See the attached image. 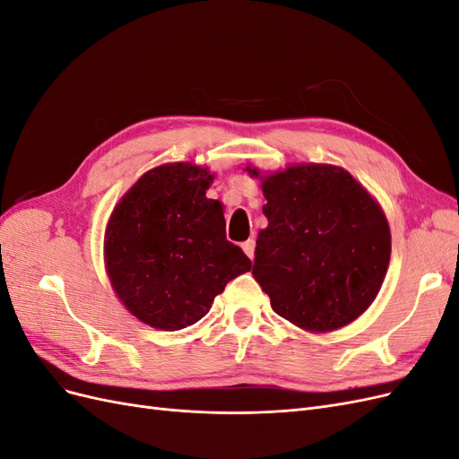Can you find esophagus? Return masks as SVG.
I'll return each instance as SVG.
<instances>
[{"label": "esophagus", "instance_id": "1", "mask_svg": "<svg viewBox=\"0 0 459 459\" xmlns=\"http://www.w3.org/2000/svg\"><path fill=\"white\" fill-rule=\"evenodd\" d=\"M241 248L245 251V255L248 256V258H255V239H247L243 245H241Z\"/></svg>", "mask_w": 459, "mask_h": 459}]
</instances>
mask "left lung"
Listing matches in <instances>:
<instances>
[{
	"label": "left lung",
	"mask_w": 459,
	"mask_h": 459,
	"mask_svg": "<svg viewBox=\"0 0 459 459\" xmlns=\"http://www.w3.org/2000/svg\"><path fill=\"white\" fill-rule=\"evenodd\" d=\"M245 170L266 197L268 228L258 233L253 275L273 312L310 333L352 324L377 297L391 260L377 199L335 164Z\"/></svg>",
	"instance_id": "8db88e82"
}]
</instances>
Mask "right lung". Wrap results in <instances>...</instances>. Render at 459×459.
Segmentation results:
<instances>
[{
	"label": "right lung",
	"instance_id": "right-lung-1",
	"mask_svg": "<svg viewBox=\"0 0 459 459\" xmlns=\"http://www.w3.org/2000/svg\"><path fill=\"white\" fill-rule=\"evenodd\" d=\"M212 179L206 166L160 164L110 212L103 241L108 281L126 310L151 327L197 324L228 281L253 268L226 239L224 204L206 197Z\"/></svg>",
	"mask_w": 459,
	"mask_h": 459
}]
</instances>
